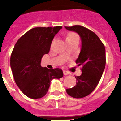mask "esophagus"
<instances>
[{
  "mask_svg": "<svg viewBox=\"0 0 121 121\" xmlns=\"http://www.w3.org/2000/svg\"><path fill=\"white\" fill-rule=\"evenodd\" d=\"M63 74H64V75H69L70 74V72H67V71H65V70H63Z\"/></svg>",
  "mask_w": 121,
  "mask_h": 121,
  "instance_id": "esophagus-1",
  "label": "esophagus"
}]
</instances>
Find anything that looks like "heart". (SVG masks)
Returning a JSON list of instances; mask_svg holds the SVG:
<instances>
[{"label":"heart","instance_id":"heart-1","mask_svg":"<svg viewBox=\"0 0 121 121\" xmlns=\"http://www.w3.org/2000/svg\"><path fill=\"white\" fill-rule=\"evenodd\" d=\"M66 42L73 41H79V37L78 36L77 34H76L75 33L71 32L67 34L66 37Z\"/></svg>","mask_w":121,"mask_h":121}]
</instances>
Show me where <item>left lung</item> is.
<instances>
[{
	"mask_svg": "<svg viewBox=\"0 0 121 121\" xmlns=\"http://www.w3.org/2000/svg\"><path fill=\"white\" fill-rule=\"evenodd\" d=\"M69 31H75L80 36L82 48L76 63L82 66V75L75 77L74 87L66 89V93L76 99L91 94L97 86L105 66V46L95 33L79 25L65 26Z\"/></svg>",
	"mask_w": 121,
	"mask_h": 121,
	"instance_id": "1",
	"label": "left lung"
}]
</instances>
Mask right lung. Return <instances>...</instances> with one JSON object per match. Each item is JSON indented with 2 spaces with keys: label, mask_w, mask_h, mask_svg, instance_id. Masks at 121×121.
Segmentation results:
<instances>
[{
  "label": "right lung",
  "mask_w": 121,
  "mask_h": 121,
  "mask_svg": "<svg viewBox=\"0 0 121 121\" xmlns=\"http://www.w3.org/2000/svg\"><path fill=\"white\" fill-rule=\"evenodd\" d=\"M61 26L35 27L20 38L11 56L10 67L15 82L28 97L36 99L45 95L51 81L60 78V68L48 69L41 66L42 57L49 53L51 42Z\"/></svg>",
  "instance_id": "1"
}]
</instances>
